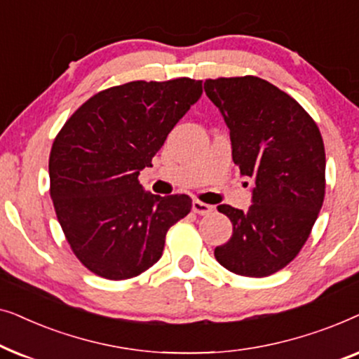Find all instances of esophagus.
<instances>
[{
    "label": "esophagus",
    "instance_id": "1",
    "mask_svg": "<svg viewBox=\"0 0 359 359\" xmlns=\"http://www.w3.org/2000/svg\"><path fill=\"white\" fill-rule=\"evenodd\" d=\"M212 205H209V204H205V203H201V201H193V210L196 214H199V215H208V214H210L212 212Z\"/></svg>",
    "mask_w": 359,
    "mask_h": 359
}]
</instances>
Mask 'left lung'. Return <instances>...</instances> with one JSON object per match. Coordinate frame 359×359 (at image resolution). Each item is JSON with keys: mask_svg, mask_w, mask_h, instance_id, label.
<instances>
[{"mask_svg": "<svg viewBox=\"0 0 359 359\" xmlns=\"http://www.w3.org/2000/svg\"><path fill=\"white\" fill-rule=\"evenodd\" d=\"M204 90L230 129L233 163L253 181L248 210L217 205L233 232L215 259L240 276H269L297 257L322 209L320 130L294 97L258 76L205 80Z\"/></svg>", "mask_w": 359, "mask_h": 359, "instance_id": "8db88e82", "label": "left lung"}]
</instances>
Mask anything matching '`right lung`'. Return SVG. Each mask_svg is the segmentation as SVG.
<instances>
[{"mask_svg":"<svg viewBox=\"0 0 359 359\" xmlns=\"http://www.w3.org/2000/svg\"><path fill=\"white\" fill-rule=\"evenodd\" d=\"M203 95V81H130L96 93L53 140L48 176L58 222L76 258L121 281L158 262L186 194L155 196L139 183L171 129Z\"/></svg>","mask_w":359,"mask_h":359,"instance_id":"1","label":"right lung"}]
</instances>
